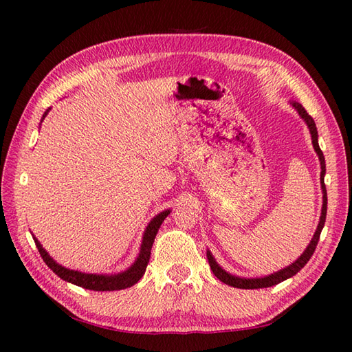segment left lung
Segmentation results:
<instances>
[{
  "label": "left lung",
  "mask_w": 352,
  "mask_h": 352,
  "mask_svg": "<svg viewBox=\"0 0 352 352\" xmlns=\"http://www.w3.org/2000/svg\"><path fill=\"white\" fill-rule=\"evenodd\" d=\"M292 106L296 109L298 113L304 119V122L307 124L310 134H311V144L313 148H315V151L319 157V162H320V188H322V212H320V219L318 223V228L315 231V234H313V239L310 241L309 246L305 248V251L301 254L300 257H298L294 263L286 266L284 269L278 272H274L271 275H266V276H261V278H241V276H236V275H231L227 271H223V269L216 263L214 257L212 256V252L207 250V260H208V265H210L213 274L218 276V278L228 284V286H233L237 289H261V287H271L275 286V284H278L284 280L290 278V276H294L295 274H298L301 271V269L307 265V261L310 260V257L313 256V252L316 250V245L319 242V236H320V231L324 228V223H325V218H327V189H325V183H324V177H325V157L320 151L319 144H318V130H316V124L313 121V118L305 111V109L301 106L300 102H292Z\"/></svg>",
  "instance_id": "left-lung-1"
}]
</instances>
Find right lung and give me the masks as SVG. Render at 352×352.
I'll return each mask as SVG.
<instances>
[{"label": "right lung", "mask_w": 352, "mask_h": 352, "mask_svg": "<svg viewBox=\"0 0 352 352\" xmlns=\"http://www.w3.org/2000/svg\"><path fill=\"white\" fill-rule=\"evenodd\" d=\"M50 109L45 111L42 116V121L45 119V116L48 115ZM170 213V210H164L160 212L157 216L151 219V222L148 223V227L144 233V237H142V245H140V251L138 258L134 260V263L126 269L124 272H119L115 275H102V274H85V272H78V271H72V269L65 267L62 265L56 263L54 260L50 257V254L42 248L41 242L33 236L34 243L39 250L41 257L43 258L45 263L48 265V267L51 269L52 272L56 275L60 276L62 280L76 284V286L85 287L89 290H96V292H110V290H122L126 287H131L133 284H136L142 276H144L149 257H151V248L154 243V239L157 231H159L162 222L166 219V216Z\"/></svg>", "instance_id": "obj_1"}]
</instances>
